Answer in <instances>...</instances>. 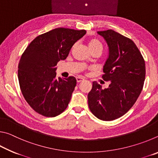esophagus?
<instances>
[{
  "instance_id": "1",
  "label": "esophagus",
  "mask_w": 158,
  "mask_h": 158,
  "mask_svg": "<svg viewBox=\"0 0 158 158\" xmlns=\"http://www.w3.org/2000/svg\"><path fill=\"white\" fill-rule=\"evenodd\" d=\"M76 79H77V83H80V82H81L83 81H84V77H77Z\"/></svg>"
}]
</instances>
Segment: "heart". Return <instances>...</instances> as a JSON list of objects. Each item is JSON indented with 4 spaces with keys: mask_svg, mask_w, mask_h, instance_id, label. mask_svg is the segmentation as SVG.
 Wrapping results in <instances>:
<instances>
[{
    "mask_svg": "<svg viewBox=\"0 0 158 158\" xmlns=\"http://www.w3.org/2000/svg\"><path fill=\"white\" fill-rule=\"evenodd\" d=\"M89 47L90 51L95 49H99L102 51L103 49L102 43L99 40L96 38H93L91 40H90V41L89 42Z\"/></svg>",
    "mask_w": 158,
    "mask_h": 158,
    "instance_id": "1",
    "label": "heart"
}]
</instances>
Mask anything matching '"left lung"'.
Instances as JSON below:
<instances>
[{"mask_svg": "<svg viewBox=\"0 0 158 158\" xmlns=\"http://www.w3.org/2000/svg\"><path fill=\"white\" fill-rule=\"evenodd\" d=\"M98 33L109 47L102 79L110 84L102 89L97 81H93L88 103L95 116L109 121L123 116L137 101L145 80V61L132 40L113 30Z\"/></svg>", "mask_w": 158, "mask_h": 158, "instance_id": "obj_1", "label": "left lung"}]
</instances>
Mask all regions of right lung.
<instances>
[{
    "instance_id": "obj_1",
    "label": "right lung",
    "mask_w": 158,
    "mask_h": 158,
    "mask_svg": "<svg viewBox=\"0 0 158 158\" xmlns=\"http://www.w3.org/2000/svg\"><path fill=\"white\" fill-rule=\"evenodd\" d=\"M86 33L65 28L40 35L26 47L18 66L21 93L35 111L55 117L68 107L77 84L75 77L56 79V66Z\"/></svg>"
}]
</instances>
